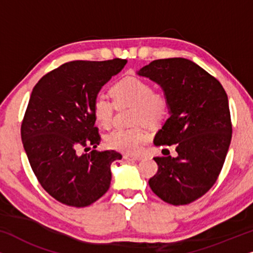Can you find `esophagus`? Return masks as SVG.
<instances>
[{
  "label": "esophagus",
  "instance_id": "34e87169",
  "mask_svg": "<svg viewBox=\"0 0 253 253\" xmlns=\"http://www.w3.org/2000/svg\"><path fill=\"white\" fill-rule=\"evenodd\" d=\"M144 158H146L145 155L140 154V155H132V154H126L124 155V159H126V160H134V161H139V160H143Z\"/></svg>",
  "mask_w": 253,
  "mask_h": 253
}]
</instances>
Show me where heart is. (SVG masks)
Instances as JSON below:
<instances>
[{
  "mask_svg": "<svg viewBox=\"0 0 253 253\" xmlns=\"http://www.w3.org/2000/svg\"><path fill=\"white\" fill-rule=\"evenodd\" d=\"M110 95L117 107H133V123L144 122L154 126L162 122L169 114L167 94L161 91H153L150 83L143 79L134 77L122 79L112 86ZM92 114L100 126L108 129L113 122V102L105 95H98L93 100ZM147 139V131L140 126H134L112 131L105 137V143L112 150L137 153Z\"/></svg>",
  "mask_w": 253,
  "mask_h": 253,
  "instance_id": "obj_1",
  "label": "heart"
}]
</instances>
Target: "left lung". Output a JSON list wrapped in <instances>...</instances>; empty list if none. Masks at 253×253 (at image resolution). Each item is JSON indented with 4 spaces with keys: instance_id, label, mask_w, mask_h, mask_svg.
Segmentation results:
<instances>
[{
    "instance_id": "8db88e82",
    "label": "left lung",
    "mask_w": 253,
    "mask_h": 253,
    "mask_svg": "<svg viewBox=\"0 0 253 253\" xmlns=\"http://www.w3.org/2000/svg\"><path fill=\"white\" fill-rule=\"evenodd\" d=\"M161 86L169 99V119L154 137L155 146L175 145L177 157L154 158L158 172L148 184L171 205L205 195L219 177L231 140L227 93L220 82L182 57L155 60L137 72Z\"/></svg>"
}]
</instances>
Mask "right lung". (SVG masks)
Returning <instances> with one entry per match:
<instances>
[{"instance_id": "obj_1", "label": "right lung", "mask_w": 253, "mask_h": 253, "mask_svg": "<svg viewBox=\"0 0 253 253\" xmlns=\"http://www.w3.org/2000/svg\"><path fill=\"white\" fill-rule=\"evenodd\" d=\"M126 60L72 61L44 75L34 86L22 123V140L34 175L64 205L85 207L108 191L116 151L96 148L100 134L92 103Z\"/></svg>"}]
</instances>
